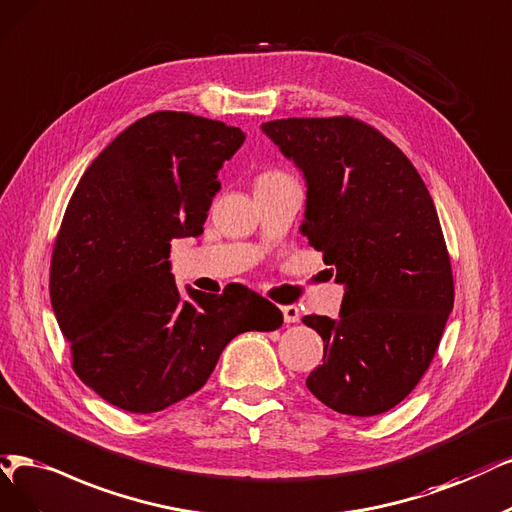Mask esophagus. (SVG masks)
Returning <instances> with one entry per match:
<instances>
[{
	"label": "esophagus",
	"instance_id": "1",
	"mask_svg": "<svg viewBox=\"0 0 512 512\" xmlns=\"http://www.w3.org/2000/svg\"><path fill=\"white\" fill-rule=\"evenodd\" d=\"M282 316H285V323L293 325L299 323V308L297 306H282Z\"/></svg>",
	"mask_w": 512,
	"mask_h": 512
}]
</instances>
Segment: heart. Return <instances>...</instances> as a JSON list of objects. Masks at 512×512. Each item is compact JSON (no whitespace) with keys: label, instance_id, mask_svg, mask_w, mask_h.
<instances>
[{"label":"heart","instance_id":"b5f03b06","mask_svg":"<svg viewBox=\"0 0 512 512\" xmlns=\"http://www.w3.org/2000/svg\"><path fill=\"white\" fill-rule=\"evenodd\" d=\"M282 177V173H276V170H268V173H261L257 177V183H263V181H272V179H278Z\"/></svg>","mask_w":512,"mask_h":512}]
</instances>
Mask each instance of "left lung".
<instances>
[{
  "mask_svg": "<svg viewBox=\"0 0 512 512\" xmlns=\"http://www.w3.org/2000/svg\"><path fill=\"white\" fill-rule=\"evenodd\" d=\"M261 128L304 170L301 232L346 285L337 320L301 318L325 342L306 386L337 413H384L420 384L456 297L437 208L409 158L363 120L287 118Z\"/></svg>",
  "mask_w": 512,
  "mask_h": 512,
  "instance_id": "obj_1",
  "label": "left lung"
}]
</instances>
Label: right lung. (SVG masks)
<instances>
[{"mask_svg": "<svg viewBox=\"0 0 512 512\" xmlns=\"http://www.w3.org/2000/svg\"><path fill=\"white\" fill-rule=\"evenodd\" d=\"M240 128L187 111L130 124L86 168L50 261V299L71 367L101 399L154 413L200 390L244 331H274L282 312L249 289H187L170 274V242L204 232L217 170Z\"/></svg>", "mask_w": 512, "mask_h": 512, "instance_id": "1", "label": "right lung"}]
</instances>
